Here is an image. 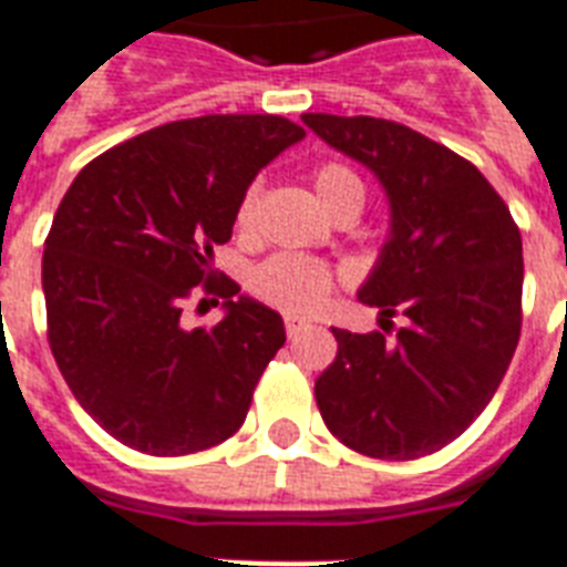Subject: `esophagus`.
I'll use <instances>...</instances> for the list:
<instances>
[{"label": "esophagus", "instance_id": "1", "mask_svg": "<svg viewBox=\"0 0 567 567\" xmlns=\"http://www.w3.org/2000/svg\"><path fill=\"white\" fill-rule=\"evenodd\" d=\"M306 321H300V318H285V333H288V339H295L300 330H306Z\"/></svg>", "mask_w": 567, "mask_h": 567}]
</instances>
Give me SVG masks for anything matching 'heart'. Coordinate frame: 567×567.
<instances>
[{"label":"heart","instance_id":"b5f03b06","mask_svg":"<svg viewBox=\"0 0 567 567\" xmlns=\"http://www.w3.org/2000/svg\"><path fill=\"white\" fill-rule=\"evenodd\" d=\"M312 188L330 216L360 213L367 204V183L346 162L318 165L312 171ZM258 204H261V183H251L237 204V228L251 230L258 219ZM333 285H337V272L324 261L288 255V251L272 255L251 272V291L261 297L264 303L291 312V316H306V312L321 309L333 291Z\"/></svg>","mask_w":567,"mask_h":567}]
</instances>
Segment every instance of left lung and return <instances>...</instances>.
<instances>
[{
    "mask_svg": "<svg viewBox=\"0 0 567 567\" xmlns=\"http://www.w3.org/2000/svg\"><path fill=\"white\" fill-rule=\"evenodd\" d=\"M312 132L367 165L388 192L390 237L360 303L381 330H337L318 375L327 430L358 454H435L484 412L523 327V240L511 209L472 162L409 125L303 113ZM402 315L406 324L386 337Z\"/></svg>",
    "mask_w": 567,
    "mask_h": 567,
    "instance_id": "obj_1",
    "label": "left lung"
}]
</instances>
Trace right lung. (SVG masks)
Instances as JSON below:
<instances>
[{
    "label": "right lung",
    "instance_id": "right-lung-1",
    "mask_svg": "<svg viewBox=\"0 0 567 567\" xmlns=\"http://www.w3.org/2000/svg\"><path fill=\"white\" fill-rule=\"evenodd\" d=\"M300 137L272 113H209L113 146L69 186L41 261L48 342L74 400L116 442L183 456L243 426L285 324L237 297L213 249L230 240L255 174ZM195 290L226 300L216 328L178 321Z\"/></svg>",
    "mask_w": 567,
    "mask_h": 567
}]
</instances>
